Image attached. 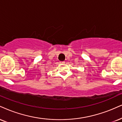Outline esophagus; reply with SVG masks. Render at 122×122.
Wrapping results in <instances>:
<instances>
[{
	"label": "esophagus",
	"mask_w": 122,
	"mask_h": 122,
	"mask_svg": "<svg viewBox=\"0 0 122 122\" xmlns=\"http://www.w3.org/2000/svg\"><path fill=\"white\" fill-rule=\"evenodd\" d=\"M65 61H61V64H64V63H65Z\"/></svg>",
	"instance_id": "obj_1"
}]
</instances>
